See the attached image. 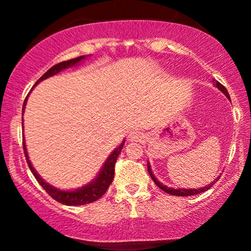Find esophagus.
<instances>
[{
  "label": "esophagus",
  "instance_id": "obj_1",
  "mask_svg": "<svg viewBox=\"0 0 251 251\" xmlns=\"http://www.w3.org/2000/svg\"><path fill=\"white\" fill-rule=\"evenodd\" d=\"M128 138L131 140H133V142H140V140L144 139V134L142 133V132L135 131V129H133V131L129 132Z\"/></svg>",
  "mask_w": 251,
  "mask_h": 251
}]
</instances>
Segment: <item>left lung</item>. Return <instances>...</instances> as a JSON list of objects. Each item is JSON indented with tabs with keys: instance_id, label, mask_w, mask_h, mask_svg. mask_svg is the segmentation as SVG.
<instances>
[{
	"instance_id": "1",
	"label": "left lung",
	"mask_w": 251,
	"mask_h": 251,
	"mask_svg": "<svg viewBox=\"0 0 251 251\" xmlns=\"http://www.w3.org/2000/svg\"><path fill=\"white\" fill-rule=\"evenodd\" d=\"M216 86H217L218 89H221V91L223 92V93L226 94L227 98H229V93H227L226 88L224 87V86L222 85L221 82L216 81ZM148 170H149L150 176H151V178H152V179H153V181L155 183V185H157L159 189H162L163 191L168 192V194L174 195V196H192V195H198V194H201V192H204V191H206V190H209L212 185H214L216 181L220 179V177H221V176H218V178H216V179L212 181L211 184H209V185L204 186V188H201V189H195V190H192V189H171V188H168V186L163 185L162 183H159V181L155 179V177H154L153 174H152V171H151V166H150L149 163H148Z\"/></svg>"
}]
</instances>
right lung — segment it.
<instances>
[{
    "label": "right lung",
    "mask_w": 251,
    "mask_h": 251,
    "mask_svg": "<svg viewBox=\"0 0 251 251\" xmlns=\"http://www.w3.org/2000/svg\"><path fill=\"white\" fill-rule=\"evenodd\" d=\"M82 59H85V55L77 56L75 59L68 60V61H62L60 63H56V65H54L53 67L50 68V70L46 72V73L43 74L39 80H37L35 85H37L40 81H42V80L47 79V77L55 75V74L59 73V72H61L62 70H66L67 67H72V66L76 65V63L81 61ZM27 98L28 96L25 97V99L22 111H25V108ZM124 144H125V142H123L113 152H112L111 155L108 157V159L106 160L105 164H103L101 171H100V174L98 175L96 179L92 181L91 184H88V185L83 186V188L79 190H75V191H60V190L53 188V186L50 185V184L46 183V181L36 174V171L34 170L33 166H31L29 158H28L27 150H25V140H24V151L25 155V160H27L28 166H29L31 174L34 175V177H35L36 180L39 181L40 185L46 190V192H47L53 200H55L56 201H59V203L61 204H65V205H83V204H89L98 201L106 191H107L108 186L111 185V183L113 181L114 166H116L118 155H119L120 152H122Z\"/></svg>",
    "instance_id": "right-lung-1"
}]
</instances>
